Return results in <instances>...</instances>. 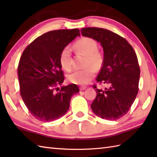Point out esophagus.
Listing matches in <instances>:
<instances>
[{"mask_svg": "<svg viewBox=\"0 0 157 157\" xmlns=\"http://www.w3.org/2000/svg\"><path fill=\"white\" fill-rule=\"evenodd\" d=\"M86 88V86H81V87L79 88V90H84Z\"/></svg>", "mask_w": 157, "mask_h": 157, "instance_id": "34e87169", "label": "esophagus"}]
</instances>
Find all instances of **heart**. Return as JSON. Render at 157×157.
I'll return each instance as SVG.
<instances>
[{"mask_svg":"<svg viewBox=\"0 0 157 157\" xmlns=\"http://www.w3.org/2000/svg\"><path fill=\"white\" fill-rule=\"evenodd\" d=\"M97 43L94 39L84 37L75 43V48L86 56L85 66L82 69L76 70L67 77L68 80L73 84L85 85L92 80L95 75V70L101 67L103 63V55L97 50ZM59 63L66 71L71 69V52L69 46H67L62 49L59 55Z\"/></svg>","mask_w":157,"mask_h":157,"instance_id":"1","label":"heart"}]
</instances>
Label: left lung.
Returning <instances> with one entry per match:
<instances>
[{"instance_id": "obj_1", "label": "left lung", "mask_w": 157, "mask_h": 157, "mask_svg": "<svg viewBox=\"0 0 157 157\" xmlns=\"http://www.w3.org/2000/svg\"><path fill=\"white\" fill-rule=\"evenodd\" d=\"M81 32L101 44L104 59L96 81L109 84L105 90L93 85L97 95L91 109L102 119L121 118L131 108L138 92L140 69L134 50L124 38L108 29L85 28Z\"/></svg>"}]
</instances>
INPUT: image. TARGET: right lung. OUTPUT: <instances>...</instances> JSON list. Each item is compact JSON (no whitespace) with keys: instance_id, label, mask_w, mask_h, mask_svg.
<instances>
[{"instance_id":"add662e5","label":"right lung","mask_w":157,"mask_h":157,"mask_svg":"<svg viewBox=\"0 0 157 157\" xmlns=\"http://www.w3.org/2000/svg\"><path fill=\"white\" fill-rule=\"evenodd\" d=\"M77 36L78 29L50 31L35 39L22 53L17 67L20 95L39 121L61 117L69 109L72 96L79 91L76 84L63 86L59 91L58 88L65 79L60 53Z\"/></svg>"}]
</instances>
